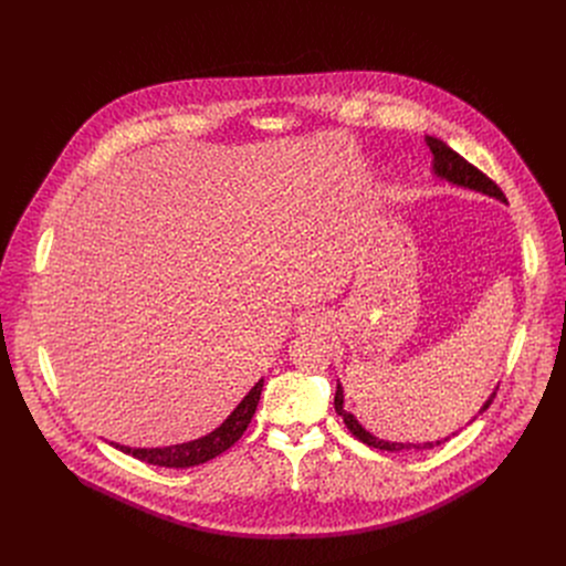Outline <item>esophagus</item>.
I'll return each instance as SVG.
<instances>
[{"instance_id":"obj_1","label":"esophagus","mask_w":566,"mask_h":566,"mask_svg":"<svg viewBox=\"0 0 566 566\" xmlns=\"http://www.w3.org/2000/svg\"><path fill=\"white\" fill-rule=\"evenodd\" d=\"M322 327H325V319H322L317 313H304L297 319V329L300 332H315V329H322Z\"/></svg>"}]
</instances>
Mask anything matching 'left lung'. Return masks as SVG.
I'll return each instance as SVG.
<instances>
[{
	"instance_id": "8db88e82",
	"label": "left lung",
	"mask_w": 566,
	"mask_h": 566,
	"mask_svg": "<svg viewBox=\"0 0 566 566\" xmlns=\"http://www.w3.org/2000/svg\"><path fill=\"white\" fill-rule=\"evenodd\" d=\"M426 143H428V147H430V151H432V156H434V172H437L439 177H446L448 181H452V184H457V186H463V188H470V190H476V192H483V195L497 197L500 201H506V195L500 190V186H497L491 177H486L479 168H474L472 164H468V160H465L461 154H457L454 149H450L443 140H439V138H434V136H426ZM495 394H497V391H493V396H491L486 402H483L481 412L491 408V402H493ZM343 398H345V396H343V387H340V382H338V387H336V398H334L336 412L343 417L347 430H349L358 441L367 443L369 448L387 450V452H398V450H430V448H437V446H441V443L448 441V439H443V441H430V443H389V441L376 439V437H371V434L354 419V415H349V412L343 408V402H345Z\"/></svg>"
}]
</instances>
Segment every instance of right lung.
I'll return each mask as SVG.
<instances>
[{
    "label": "right lung",
    "mask_w": 566,
    "mask_h": 566,
    "mask_svg": "<svg viewBox=\"0 0 566 566\" xmlns=\"http://www.w3.org/2000/svg\"><path fill=\"white\" fill-rule=\"evenodd\" d=\"M262 387H264V380L255 382V387L244 396V400L239 402L234 412L208 437H201L197 441L181 443V446H168V448H136V450L127 446H116V448L123 450L125 454H132L134 459H140L151 465H164V468H190V465L206 463L219 457L221 452H226L230 446H234L241 439V434L247 432L260 406Z\"/></svg>",
    "instance_id": "1"
}]
</instances>
